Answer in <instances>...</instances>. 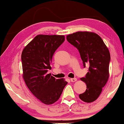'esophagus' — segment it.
Listing matches in <instances>:
<instances>
[{
  "label": "esophagus",
  "mask_w": 124,
  "mask_h": 124,
  "mask_svg": "<svg viewBox=\"0 0 124 124\" xmlns=\"http://www.w3.org/2000/svg\"><path fill=\"white\" fill-rule=\"evenodd\" d=\"M77 80V79L76 78H71L70 79V81L72 82H76Z\"/></svg>",
  "instance_id": "obj_1"
}]
</instances>
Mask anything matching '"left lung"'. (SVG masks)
Instances as JSON below:
<instances>
[{
  "mask_svg": "<svg viewBox=\"0 0 124 124\" xmlns=\"http://www.w3.org/2000/svg\"><path fill=\"white\" fill-rule=\"evenodd\" d=\"M66 39L79 51L84 68L89 65V72L81 80L87 89L79 94L86 103H92L99 97L109 78L110 54L101 38L96 33L79 31L66 36Z\"/></svg>",
  "mask_w": 124,
  "mask_h": 124,
  "instance_id": "8db88e82",
  "label": "left lung"
}]
</instances>
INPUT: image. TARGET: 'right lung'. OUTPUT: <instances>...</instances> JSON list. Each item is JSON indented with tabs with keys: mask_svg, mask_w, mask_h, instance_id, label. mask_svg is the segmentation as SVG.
<instances>
[{
	"mask_svg": "<svg viewBox=\"0 0 124 124\" xmlns=\"http://www.w3.org/2000/svg\"><path fill=\"white\" fill-rule=\"evenodd\" d=\"M65 41L64 35H38L21 54L23 77L35 97L45 104H52L60 97L68 82L48 74L55 51Z\"/></svg>",
	"mask_w": 124,
	"mask_h": 124,
	"instance_id": "1",
	"label": "right lung"
}]
</instances>
